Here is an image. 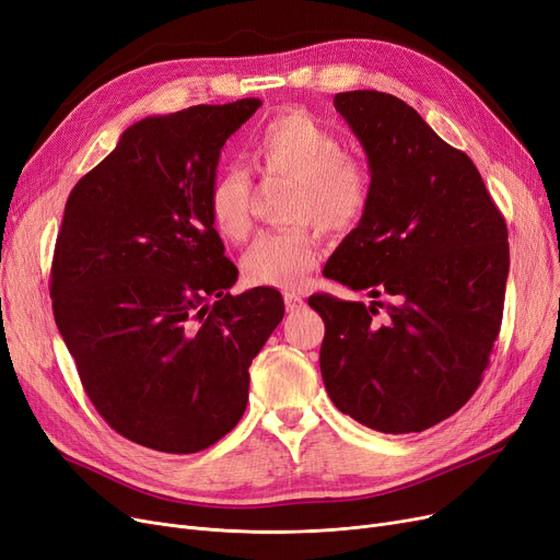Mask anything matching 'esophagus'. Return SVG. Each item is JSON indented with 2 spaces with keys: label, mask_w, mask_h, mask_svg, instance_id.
Returning <instances> with one entry per match:
<instances>
[{
  "label": "esophagus",
  "mask_w": 560,
  "mask_h": 560,
  "mask_svg": "<svg viewBox=\"0 0 560 560\" xmlns=\"http://www.w3.org/2000/svg\"><path fill=\"white\" fill-rule=\"evenodd\" d=\"M283 304H285V312L293 314L304 306V298L300 293H283Z\"/></svg>",
  "instance_id": "esophagus-1"
}]
</instances>
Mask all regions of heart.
Here are the masks:
<instances>
[{
  "mask_svg": "<svg viewBox=\"0 0 560 560\" xmlns=\"http://www.w3.org/2000/svg\"><path fill=\"white\" fill-rule=\"evenodd\" d=\"M248 161L265 177L295 182L285 217L295 225L260 233L242 256L248 283L298 288L318 265L325 233L353 231L371 205V171L343 140L314 115L288 108L267 119L248 142ZM254 184L244 168L221 171L207 194L214 231L242 242L254 223Z\"/></svg>",
  "mask_w": 560,
  "mask_h": 560,
  "instance_id": "1",
  "label": "heart"
}]
</instances>
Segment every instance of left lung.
I'll use <instances>...</instances> for the list:
<instances>
[{
	"mask_svg": "<svg viewBox=\"0 0 560 560\" xmlns=\"http://www.w3.org/2000/svg\"><path fill=\"white\" fill-rule=\"evenodd\" d=\"M335 108L362 142L374 189L323 275L374 302L308 298L325 323L323 383L369 429L424 431L482 383L503 320L508 225L475 163L408 103L355 90Z\"/></svg>",
	"mask_w": 560,
	"mask_h": 560,
	"instance_id": "obj_1",
	"label": "left lung"
}]
</instances>
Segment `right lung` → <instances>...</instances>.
<instances>
[{"label": "right lung", "mask_w": 560, "mask_h": 560, "mask_svg": "<svg viewBox=\"0 0 560 560\" xmlns=\"http://www.w3.org/2000/svg\"><path fill=\"white\" fill-rule=\"evenodd\" d=\"M260 98L144 117L69 194L52 314L90 401L119 436L171 454L214 445L248 401V366L283 318L275 288L231 295L207 194Z\"/></svg>", "instance_id": "add662e5"}]
</instances>
